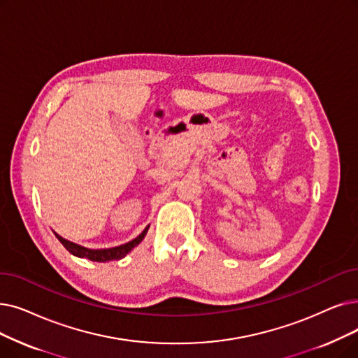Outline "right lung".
<instances>
[{
  "label": "right lung",
  "instance_id": "1",
  "mask_svg": "<svg viewBox=\"0 0 358 358\" xmlns=\"http://www.w3.org/2000/svg\"><path fill=\"white\" fill-rule=\"evenodd\" d=\"M148 229H149V225L143 229L142 234H138L136 238H133L131 241H129L126 244H121V245H117V247H113V248H101V250H92V248H86V247H82L79 244L67 241L66 238L59 237L58 234H55V236L59 240V243L63 244L71 255H74L77 257H86V259L93 260V262H110V260H120L127 253H130L133 248L145 238Z\"/></svg>",
  "mask_w": 358,
  "mask_h": 358
}]
</instances>
